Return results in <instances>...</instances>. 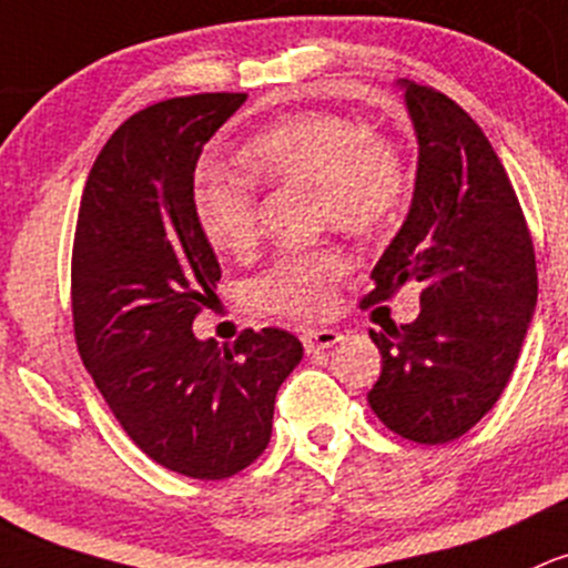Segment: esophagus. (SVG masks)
<instances>
[{"instance_id": "34e87169", "label": "esophagus", "mask_w": 568, "mask_h": 568, "mask_svg": "<svg viewBox=\"0 0 568 568\" xmlns=\"http://www.w3.org/2000/svg\"><path fill=\"white\" fill-rule=\"evenodd\" d=\"M342 338L344 336L336 331V327H314V331L303 333V347H306V353H320V349H327L333 347V344H338Z\"/></svg>"}]
</instances>
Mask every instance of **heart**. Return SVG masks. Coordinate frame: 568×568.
I'll return each instance as SVG.
<instances>
[{
  "instance_id": "1",
  "label": "heart",
  "mask_w": 568,
  "mask_h": 568,
  "mask_svg": "<svg viewBox=\"0 0 568 568\" xmlns=\"http://www.w3.org/2000/svg\"><path fill=\"white\" fill-rule=\"evenodd\" d=\"M243 163L265 185H308L317 224L349 235L383 226L405 191L394 148L361 122L331 111H301L276 122L243 148ZM194 210L213 248L245 254L260 241V202L241 178L207 172L199 178ZM347 273L338 248L284 254L260 273L254 301L265 312L314 317L331 303V290Z\"/></svg>"
}]
</instances>
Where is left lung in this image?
I'll use <instances>...</instances> for the list:
<instances>
[{
  "instance_id": "8db88e82",
  "label": "left lung",
  "mask_w": 568,
  "mask_h": 568,
  "mask_svg": "<svg viewBox=\"0 0 568 568\" xmlns=\"http://www.w3.org/2000/svg\"><path fill=\"white\" fill-rule=\"evenodd\" d=\"M418 142L405 224L372 271L366 301L420 284L410 325L369 331L383 372L377 418L424 446L457 440L495 407L534 323L536 256L523 207L481 128L452 98L399 79Z\"/></svg>"
}]
</instances>
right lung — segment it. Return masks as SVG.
<instances>
[{"instance_id":"right-lung-1","label":"right lung","mask_w":568,"mask_h":568,"mask_svg":"<svg viewBox=\"0 0 568 568\" xmlns=\"http://www.w3.org/2000/svg\"><path fill=\"white\" fill-rule=\"evenodd\" d=\"M243 103L207 92L122 122L87 178L70 271L75 344L111 413L150 459L202 481L265 452L278 388L303 358L278 327L243 331L235 347L191 331L221 278L194 172Z\"/></svg>"}]
</instances>
